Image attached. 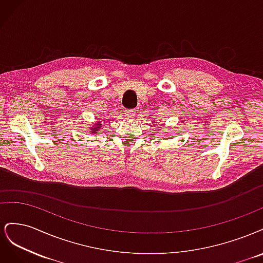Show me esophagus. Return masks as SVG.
<instances>
[{
  "label": "esophagus",
  "mask_w": 263,
  "mask_h": 263,
  "mask_svg": "<svg viewBox=\"0 0 263 263\" xmlns=\"http://www.w3.org/2000/svg\"><path fill=\"white\" fill-rule=\"evenodd\" d=\"M124 114H125V116H127L128 118H133L135 115H136V110H135V109H125Z\"/></svg>",
  "instance_id": "obj_1"
}]
</instances>
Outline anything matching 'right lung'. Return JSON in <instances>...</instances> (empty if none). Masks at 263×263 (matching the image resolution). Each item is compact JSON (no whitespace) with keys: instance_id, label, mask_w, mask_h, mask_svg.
I'll return each instance as SVG.
<instances>
[{"instance_id":"1","label":"right lung","mask_w":263,"mask_h":263,"mask_svg":"<svg viewBox=\"0 0 263 263\" xmlns=\"http://www.w3.org/2000/svg\"><path fill=\"white\" fill-rule=\"evenodd\" d=\"M101 127H102V123H101L100 121H98L97 123H95V126H93L92 128H91V133H93V134H98V133H99V130L101 129Z\"/></svg>"}]
</instances>
